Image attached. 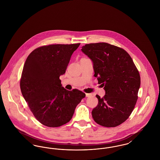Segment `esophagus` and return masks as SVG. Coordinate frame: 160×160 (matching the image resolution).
Returning a JSON list of instances; mask_svg holds the SVG:
<instances>
[{
    "label": "esophagus",
    "mask_w": 160,
    "mask_h": 160,
    "mask_svg": "<svg viewBox=\"0 0 160 160\" xmlns=\"http://www.w3.org/2000/svg\"><path fill=\"white\" fill-rule=\"evenodd\" d=\"M91 93H86V97H91Z\"/></svg>",
    "instance_id": "obj_1"
}]
</instances>
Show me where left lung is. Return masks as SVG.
I'll return each mask as SVG.
<instances>
[{"instance_id":"1","label":"left lung","mask_w":160,"mask_h":160,"mask_svg":"<svg viewBox=\"0 0 160 160\" xmlns=\"http://www.w3.org/2000/svg\"><path fill=\"white\" fill-rule=\"evenodd\" d=\"M82 52L92 61L94 76L106 92L103 98L96 95L98 104L92 112L93 120L106 127L121 125L131 114L140 86L132 59L123 49L106 42L86 44Z\"/></svg>"}]
</instances>
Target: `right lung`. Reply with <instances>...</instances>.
I'll return each mask as SVG.
<instances>
[{
    "label": "right lung",
    "mask_w": 160,
    "mask_h": 160,
    "mask_svg": "<svg viewBox=\"0 0 160 160\" xmlns=\"http://www.w3.org/2000/svg\"><path fill=\"white\" fill-rule=\"evenodd\" d=\"M80 44L42 46L34 50L25 62L21 91L34 116L47 127H58L68 122L86 96L78 89H65L59 79Z\"/></svg>",
    "instance_id": "right-lung-1"
}]
</instances>
